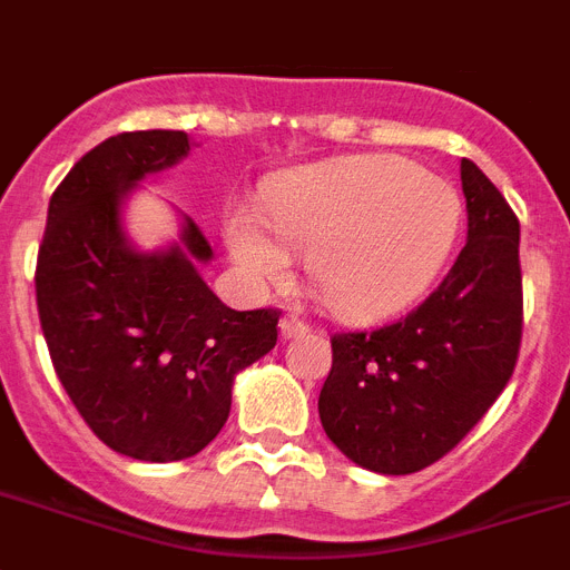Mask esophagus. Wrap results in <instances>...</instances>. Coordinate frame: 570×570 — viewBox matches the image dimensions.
<instances>
[{"label": "esophagus", "instance_id": "34e87169", "mask_svg": "<svg viewBox=\"0 0 570 570\" xmlns=\"http://www.w3.org/2000/svg\"><path fill=\"white\" fill-rule=\"evenodd\" d=\"M281 341H292V338H301V335H306L309 333V326L306 324H301V321H289V318H284L281 321Z\"/></svg>", "mask_w": 570, "mask_h": 570}]
</instances>
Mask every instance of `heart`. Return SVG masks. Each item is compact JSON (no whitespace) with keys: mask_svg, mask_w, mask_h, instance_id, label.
Returning <instances> with one entry per match:
<instances>
[{"mask_svg":"<svg viewBox=\"0 0 570 570\" xmlns=\"http://www.w3.org/2000/svg\"><path fill=\"white\" fill-rule=\"evenodd\" d=\"M226 217V249L252 284H278L292 257L321 304L346 324H373L422 298L462 226L453 183L395 155H350L278 177Z\"/></svg>","mask_w":570,"mask_h":570,"instance_id":"heart-1","label":"heart"}]
</instances>
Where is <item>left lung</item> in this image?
<instances>
[{"mask_svg":"<svg viewBox=\"0 0 570 570\" xmlns=\"http://www.w3.org/2000/svg\"><path fill=\"white\" fill-rule=\"evenodd\" d=\"M462 191L468 244L442 286L399 324L333 338L321 424L350 462L384 476L456 448L517 367L519 220L473 160H462Z\"/></svg>","mask_w":570,"mask_h":570,"instance_id":"1","label":"left lung"}]
</instances>
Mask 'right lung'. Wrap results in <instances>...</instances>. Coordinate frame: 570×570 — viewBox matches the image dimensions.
Masks as SVG:
<instances>
[{
  "mask_svg": "<svg viewBox=\"0 0 570 570\" xmlns=\"http://www.w3.org/2000/svg\"><path fill=\"white\" fill-rule=\"evenodd\" d=\"M186 131H126L91 148L48 203L37 306L53 370L100 442L180 462L220 433L240 370L278 341V313H237L203 281L212 246L177 212V237L140 249L126 206L189 157Z\"/></svg>",
  "mask_w": 570,
  "mask_h": 570,
  "instance_id": "obj_1",
  "label": "right lung"
}]
</instances>
